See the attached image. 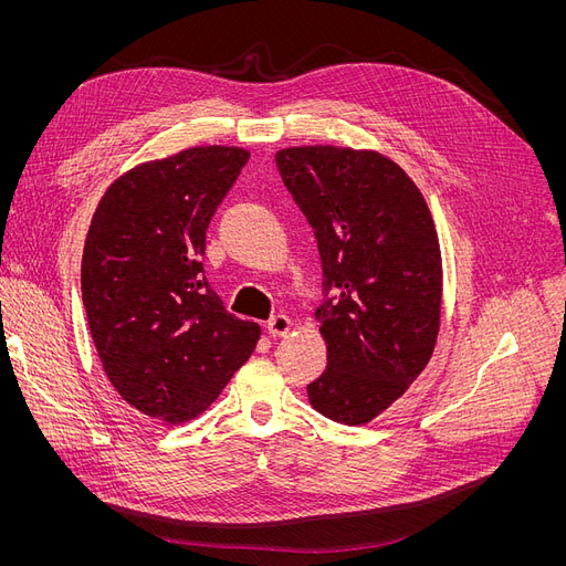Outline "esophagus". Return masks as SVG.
Listing matches in <instances>:
<instances>
[{"instance_id": "esophagus-1", "label": "esophagus", "mask_w": 566, "mask_h": 566, "mask_svg": "<svg viewBox=\"0 0 566 566\" xmlns=\"http://www.w3.org/2000/svg\"><path fill=\"white\" fill-rule=\"evenodd\" d=\"M291 318L289 316H284V314H277V316H273L271 321H268V333H271L273 337H284L289 331H291Z\"/></svg>"}]
</instances>
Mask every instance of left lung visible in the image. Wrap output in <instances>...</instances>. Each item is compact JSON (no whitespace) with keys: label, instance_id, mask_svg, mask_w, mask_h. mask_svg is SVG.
I'll list each match as a JSON object with an SVG mask.
<instances>
[{"label":"left lung","instance_id":"1","mask_svg":"<svg viewBox=\"0 0 566 566\" xmlns=\"http://www.w3.org/2000/svg\"><path fill=\"white\" fill-rule=\"evenodd\" d=\"M275 163L314 229L323 271L316 318L328 367L307 395L325 418L358 427L431 360L442 298L433 218L408 174L380 154L293 146Z\"/></svg>","mask_w":566,"mask_h":566}]
</instances>
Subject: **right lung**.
Masks as SVG:
<instances>
[{"mask_svg": "<svg viewBox=\"0 0 566 566\" xmlns=\"http://www.w3.org/2000/svg\"><path fill=\"white\" fill-rule=\"evenodd\" d=\"M195 146L109 186L82 254V303L103 369L139 412L181 424L211 406L259 342L203 275L206 229L248 165Z\"/></svg>", "mask_w": 566, "mask_h": 566, "instance_id": "right-lung-1", "label": "right lung"}]
</instances>
